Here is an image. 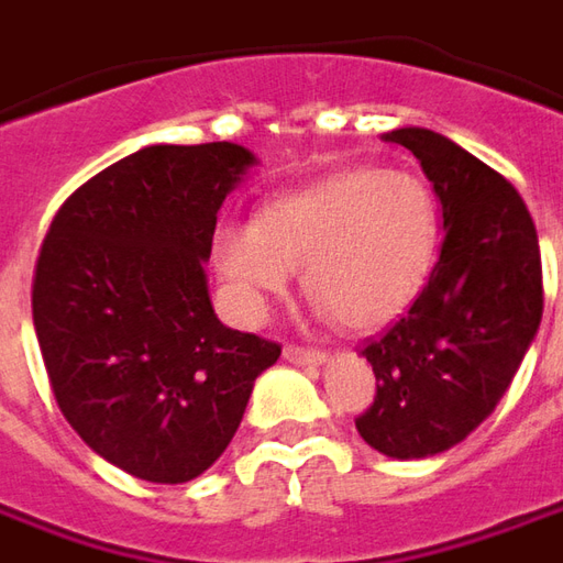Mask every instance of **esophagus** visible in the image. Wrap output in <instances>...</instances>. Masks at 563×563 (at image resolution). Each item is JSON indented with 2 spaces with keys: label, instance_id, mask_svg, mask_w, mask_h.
I'll list each match as a JSON object with an SVG mask.
<instances>
[{
  "label": "esophagus",
  "instance_id": "1",
  "mask_svg": "<svg viewBox=\"0 0 563 563\" xmlns=\"http://www.w3.org/2000/svg\"><path fill=\"white\" fill-rule=\"evenodd\" d=\"M283 356L289 360V363H298V365H322L329 356L317 347H298V344H286L283 347Z\"/></svg>",
  "mask_w": 563,
  "mask_h": 563
}]
</instances>
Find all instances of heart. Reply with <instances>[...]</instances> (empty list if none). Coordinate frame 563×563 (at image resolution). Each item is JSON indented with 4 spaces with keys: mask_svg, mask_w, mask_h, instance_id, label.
I'll use <instances>...</instances> for the list:
<instances>
[{
    "mask_svg": "<svg viewBox=\"0 0 563 563\" xmlns=\"http://www.w3.org/2000/svg\"><path fill=\"white\" fill-rule=\"evenodd\" d=\"M439 234V200L423 176L350 167L271 198L253 225H222L213 253L250 313L280 298L301 271L325 317L365 332L418 301Z\"/></svg>",
    "mask_w": 563,
    "mask_h": 563,
    "instance_id": "heart-1",
    "label": "heart"
}]
</instances>
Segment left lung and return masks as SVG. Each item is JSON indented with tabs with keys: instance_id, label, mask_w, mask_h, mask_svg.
<instances>
[{
	"instance_id": "8db88e82",
	"label": "left lung",
	"mask_w": 563,
	"mask_h": 563,
	"mask_svg": "<svg viewBox=\"0 0 563 563\" xmlns=\"http://www.w3.org/2000/svg\"><path fill=\"white\" fill-rule=\"evenodd\" d=\"M405 145L442 200L445 241L418 301L363 356L375 402L356 418L368 445L396 460L463 442L509 390L542 320V262L528 203L485 161L427 128Z\"/></svg>"
}]
</instances>
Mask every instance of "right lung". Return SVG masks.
<instances>
[{
	"label": "right lung",
	"instance_id": "1",
	"mask_svg": "<svg viewBox=\"0 0 563 563\" xmlns=\"http://www.w3.org/2000/svg\"><path fill=\"white\" fill-rule=\"evenodd\" d=\"M253 164L234 143L140 148L66 198L35 258V338L63 418L143 482L210 470L280 356L219 322L203 274L216 213Z\"/></svg>",
	"mask_w": 563,
	"mask_h": 563
}]
</instances>
